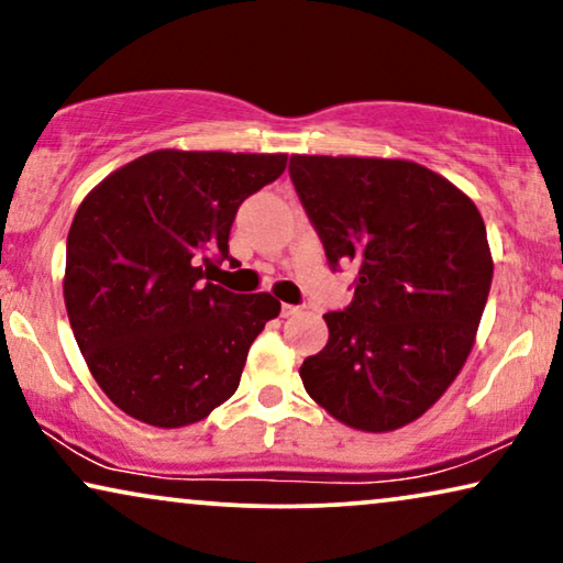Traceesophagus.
I'll use <instances>...</instances> for the list:
<instances>
[{
  "mask_svg": "<svg viewBox=\"0 0 563 563\" xmlns=\"http://www.w3.org/2000/svg\"><path fill=\"white\" fill-rule=\"evenodd\" d=\"M302 312V307L299 305H282V318H291V314Z\"/></svg>",
  "mask_w": 563,
  "mask_h": 563,
  "instance_id": "1",
  "label": "esophagus"
}]
</instances>
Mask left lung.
Instances as JSON below:
<instances>
[{"mask_svg":"<svg viewBox=\"0 0 563 563\" xmlns=\"http://www.w3.org/2000/svg\"><path fill=\"white\" fill-rule=\"evenodd\" d=\"M289 176L330 268H356L351 305L322 314L328 345L299 368L307 395L356 430L402 428L474 345L492 284L482 214L412 161L291 156Z\"/></svg>","mask_w":563,"mask_h":563,"instance_id":"left-lung-1","label":"left lung"}]
</instances>
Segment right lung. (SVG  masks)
I'll return each instance as SVG.
<instances>
[{
  "label": "right lung",
  "mask_w": 563,
  "mask_h": 563,
  "mask_svg": "<svg viewBox=\"0 0 563 563\" xmlns=\"http://www.w3.org/2000/svg\"><path fill=\"white\" fill-rule=\"evenodd\" d=\"M284 168V153L153 151L79 205L66 241L68 322L91 376L130 418L181 428L233 397L282 305L205 279L230 258L238 207Z\"/></svg>",
  "instance_id": "right-lung-1"
}]
</instances>
